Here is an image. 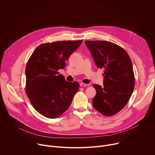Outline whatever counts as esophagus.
Returning a JSON list of instances; mask_svg holds the SVG:
<instances>
[{"mask_svg": "<svg viewBox=\"0 0 155 155\" xmlns=\"http://www.w3.org/2000/svg\"><path fill=\"white\" fill-rule=\"evenodd\" d=\"M80 86H90L89 84H85V83H80Z\"/></svg>", "mask_w": 155, "mask_h": 155, "instance_id": "1", "label": "esophagus"}]
</instances>
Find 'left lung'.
Wrapping results in <instances>:
<instances>
[{"mask_svg":"<svg viewBox=\"0 0 155 155\" xmlns=\"http://www.w3.org/2000/svg\"><path fill=\"white\" fill-rule=\"evenodd\" d=\"M97 68L104 69V86H93L96 94L93 107L104 116L118 113L125 107L134 89L133 67L127 53L108 41H86Z\"/></svg>","mask_w":155,"mask_h":155,"instance_id":"left-lung-1","label":"left lung"}]
</instances>
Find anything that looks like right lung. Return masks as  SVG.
<instances>
[{
	"mask_svg": "<svg viewBox=\"0 0 155 155\" xmlns=\"http://www.w3.org/2000/svg\"><path fill=\"white\" fill-rule=\"evenodd\" d=\"M82 40L45 43L36 48L26 67L27 96L37 111L56 118L67 110L78 91L79 83L65 81L59 69L80 47Z\"/></svg>",
	"mask_w": 155,
	"mask_h": 155,
	"instance_id": "add662e5",
	"label": "right lung"
}]
</instances>
